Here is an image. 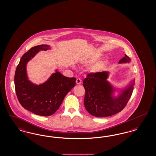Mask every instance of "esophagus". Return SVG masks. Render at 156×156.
<instances>
[{"mask_svg":"<svg viewBox=\"0 0 156 156\" xmlns=\"http://www.w3.org/2000/svg\"><path fill=\"white\" fill-rule=\"evenodd\" d=\"M81 82H82V81H81V80L80 78H77V79H76V84L80 85V84H81Z\"/></svg>","mask_w":156,"mask_h":156,"instance_id":"esophagus-1","label":"esophagus"}]
</instances>
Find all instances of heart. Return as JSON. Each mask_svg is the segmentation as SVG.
<instances>
[{"label": "heart", "instance_id": "heart-1", "mask_svg": "<svg viewBox=\"0 0 156 156\" xmlns=\"http://www.w3.org/2000/svg\"><path fill=\"white\" fill-rule=\"evenodd\" d=\"M92 61L93 60H87L85 63L86 64H90L92 62ZM102 63L101 62H98L95 64L91 65V66H90L89 70L90 71V72L93 73H97L98 71H99L100 70H101V69L102 67Z\"/></svg>", "mask_w": 156, "mask_h": 156}]
</instances>
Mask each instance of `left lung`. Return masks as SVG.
Returning <instances> with one entry per match:
<instances>
[{
  "label": "left lung",
  "instance_id": "8db88e82",
  "mask_svg": "<svg viewBox=\"0 0 156 156\" xmlns=\"http://www.w3.org/2000/svg\"><path fill=\"white\" fill-rule=\"evenodd\" d=\"M127 55L119 63H129ZM107 71L90 73L83 81L85 89L84 105L87 111L96 117H107L120 112L126 107L134 89V80L120 91L118 96H113L116 89L107 81Z\"/></svg>",
  "mask_w": 156,
  "mask_h": 156
}]
</instances>
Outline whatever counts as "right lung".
Segmentation results:
<instances>
[{"mask_svg":"<svg viewBox=\"0 0 156 156\" xmlns=\"http://www.w3.org/2000/svg\"><path fill=\"white\" fill-rule=\"evenodd\" d=\"M50 49L48 45H39L30 49L22 56L14 76L15 88L19 102L25 109L37 115H53L65 96L75 85V78L62 75L58 70L43 84L36 85L27 78V62L40 51Z\"/></svg>","mask_w":156,"mask_h":156,"instance_id":"obj_1","label":"right lung"}]
</instances>
